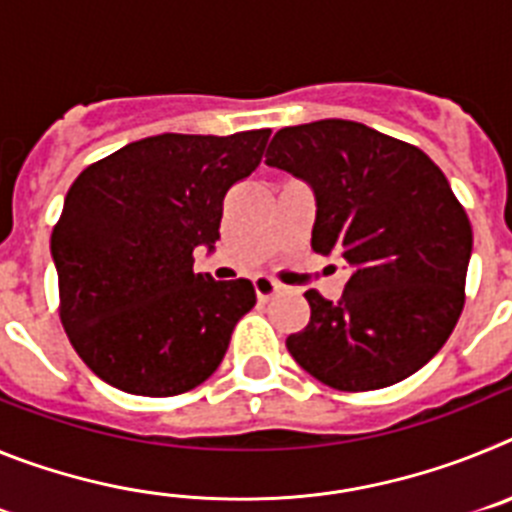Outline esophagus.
Instances as JSON below:
<instances>
[{
  "mask_svg": "<svg viewBox=\"0 0 512 512\" xmlns=\"http://www.w3.org/2000/svg\"><path fill=\"white\" fill-rule=\"evenodd\" d=\"M253 289H256V295H259V300H269V297H274L282 289V284L277 282V279H271V277H256L253 279Z\"/></svg>",
  "mask_w": 512,
  "mask_h": 512,
  "instance_id": "1",
  "label": "esophagus"
}]
</instances>
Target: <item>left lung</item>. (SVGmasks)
Instances as JSON below:
<instances>
[{
	"instance_id": "8db88e82",
	"label": "left lung",
	"mask_w": 512,
	"mask_h": 512,
	"mask_svg": "<svg viewBox=\"0 0 512 512\" xmlns=\"http://www.w3.org/2000/svg\"><path fill=\"white\" fill-rule=\"evenodd\" d=\"M266 164L315 194L312 248L346 264L341 300L305 292L292 359L333 390L390 387L449 341L464 307L472 225L420 148L354 120L284 128Z\"/></svg>"
}]
</instances>
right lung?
Returning a JSON list of instances; mask_svg holds the SVG:
<instances>
[{
  "mask_svg": "<svg viewBox=\"0 0 512 512\" xmlns=\"http://www.w3.org/2000/svg\"><path fill=\"white\" fill-rule=\"evenodd\" d=\"M269 135H151L76 176L51 256L61 323L99 379L171 397L220 366L256 292L194 274L192 253L220 241L225 194L261 164Z\"/></svg>",
  "mask_w": 512,
  "mask_h": 512,
  "instance_id": "1",
  "label": "right lung"
}]
</instances>
